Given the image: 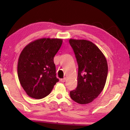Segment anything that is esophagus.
Instances as JSON below:
<instances>
[{
	"label": "esophagus",
	"instance_id": "obj_1",
	"mask_svg": "<svg viewBox=\"0 0 130 130\" xmlns=\"http://www.w3.org/2000/svg\"><path fill=\"white\" fill-rule=\"evenodd\" d=\"M65 81H66V78H65V77H64L63 78H61V82H62V83H64Z\"/></svg>",
	"mask_w": 130,
	"mask_h": 130
}]
</instances>
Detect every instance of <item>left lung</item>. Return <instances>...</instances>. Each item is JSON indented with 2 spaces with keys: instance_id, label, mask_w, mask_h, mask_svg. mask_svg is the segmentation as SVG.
<instances>
[{
  "instance_id": "1",
  "label": "left lung",
  "mask_w": 130,
  "mask_h": 130,
  "mask_svg": "<svg viewBox=\"0 0 130 130\" xmlns=\"http://www.w3.org/2000/svg\"><path fill=\"white\" fill-rule=\"evenodd\" d=\"M69 42L78 66L77 87L70 92V96L79 104H88L98 98L104 88L108 74L106 58L91 41L70 39Z\"/></svg>"
}]
</instances>
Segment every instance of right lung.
<instances>
[{
  "mask_svg": "<svg viewBox=\"0 0 130 130\" xmlns=\"http://www.w3.org/2000/svg\"><path fill=\"white\" fill-rule=\"evenodd\" d=\"M62 43V39L43 38L29 43L21 53L18 76L30 98L41 99L47 96L59 81L54 57Z\"/></svg>",
  "mask_w": 130,
  "mask_h": 130,
  "instance_id": "obj_1",
  "label": "right lung"
}]
</instances>
